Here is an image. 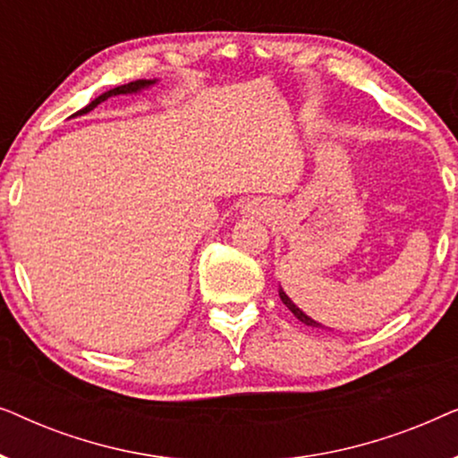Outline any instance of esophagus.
<instances>
[{
    "label": "esophagus",
    "mask_w": 458,
    "mask_h": 458,
    "mask_svg": "<svg viewBox=\"0 0 458 458\" xmlns=\"http://www.w3.org/2000/svg\"><path fill=\"white\" fill-rule=\"evenodd\" d=\"M268 212H271V206H268L265 199H260V198L250 199L248 204L242 206V215L246 218H267Z\"/></svg>",
    "instance_id": "esophagus-1"
}]
</instances>
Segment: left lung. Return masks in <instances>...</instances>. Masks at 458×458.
Listing matches in <instances>:
<instances>
[{
  "mask_svg": "<svg viewBox=\"0 0 458 458\" xmlns=\"http://www.w3.org/2000/svg\"><path fill=\"white\" fill-rule=\"evenodd\" d=\"M279 298H281V302H284V304L287 306V309H290V310L293 312V317H296V318H298V321H302L304 325H310V327H323V325H321V323L312 321V318H310L309 315H304V312H302V310H300V309H298V306L292 302V300H290V296H287V293H285L284 290H281V287H279Z\"/></svg>",
  "mask_w": 458,
  "mask_h": 458,
  "instance_id": "obj_1",
  "label": "left lung"
}]
</instances>
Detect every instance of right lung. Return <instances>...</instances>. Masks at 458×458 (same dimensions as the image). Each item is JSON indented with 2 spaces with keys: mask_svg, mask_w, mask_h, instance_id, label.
I'll use <instances>...</instances> for the list:
<instances>
[{
  "mask_svg": "<svg viewBox=\"0 0 458 458\" xmlns=\"http://www.w3.org/2000/svg\"><path fill=\"white\" fill-rule=\"evenodd\" d=\"M156 83V79L154 81H146V79H140V81H133V83H127V85H121V87H114V89H110V91H106V93H102V96L99 98H96L93 99L91 104H87L83 110H79L77 114H72V116H81V114H87V112H91L93 108H96L98 104H102V102H106V99L108 98H114V96H131V93H140L141 89H148L149 85H154Z\"/></svg>",
  "mask_w": 458,
  "mask_h": 458,
  "instance_id": "right-lung-1",
  "label": "right lung"
}]
</instances>
